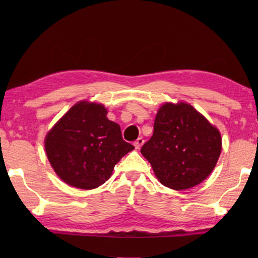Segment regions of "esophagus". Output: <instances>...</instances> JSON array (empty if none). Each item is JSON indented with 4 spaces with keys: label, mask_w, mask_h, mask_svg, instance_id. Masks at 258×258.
I'll use <instances>...</instances> for the list:
<instances>
[{
    "label": "esophagus",
    "mask_w": 258,
    "mask_h": 258,
    "mask_svg": "<svg viewBox=\"0 0 258 258\" xmlns=\"http://www.w3.org/2000/svg\"><path fill=\"white\" fill-rule=\"evenodd\" d=\"M143 143H145V140H143V138H139L137 141L134 142V147H135V149H140V148L142 147V145Z\"/></svg>",
    "instance_id": "34e87169"
}]
</instances>
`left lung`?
I'll list each match as a JSON object with an SVG mask.
<instances>
[{
    "instance_id": "left-lung-1",
    "label": "left lung",
    "mask_w": 258,
    "mask_h": 258,
    "mask_svg": "<svg viewBox=\"0 0 258 258\" xmlns=\"http://www.w3.org/2000/svg\"><path fill=\"white\" fill-rule=\"evenodd\" d=\"M218 130L190 104L165 103L159 108L154 134L141 148L161 184L185 190L202 183L221 155Z\"/></svg>"
}]
</instances>
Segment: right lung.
<instances>
[{
    "label": "right lung",
    "instance_id": "obj_1",
    "mask_svg": "<svg viewBox=\"0 0 258 258\" xmlns=\"http://www.w3.org/2000/svg\"><path fill=\"white\" fill-rule=\"evenodd\" d=\"M102 104L81 101L61 117L45 137L47 159L61 180L78 189H95L134 147L119 125L107 118Z\"/></svg>",
    "mask_w": 258,
    "mask_h": 258
}]
</instances>
